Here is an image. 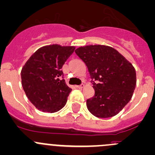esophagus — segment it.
Segmentation results:
<instances>
[{
  "mask_svg": "<svg viewBox=\"0 0 155 155\" xmlns=\"http://www.w3.org/2000/svg\"><path fill=\"white\" fill-rule=\"evenodd\" d=\"M84 87V84H81V85H77V86H76V87L77 89H82L83 87Z\"/></svg>",
  "mask_w": 155,
  "mask_h": 155,
  "instance_id": "obj_1",
  "label": "esophagus"
}]
</instances>
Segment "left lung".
Returning <instances> with one entry per match:
<instances>
[{"label": "left lung", "mask_w": 155, "mask_h": 155, "mask_svg": "<svg viewBox=\"0 0 155 155\" xmlns=\"http://www.w3.org/2000/svg\"><path fill=\"white\" fill-rule=\"evenodd\" d=\"M85 63L95 94L87 100L94 116L108 118L117 115L131 100L136 87V71L117 50L106 45H86L76 50Z\"/></svg>", "instance_id": "1"}]
</instances>
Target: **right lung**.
Segmentation results:
<instances>
[{"label":"right lung","mask_w":155,"mask_h":155,"mask_svg":"<svg viewBox=\"0 0 155 155\" xmlns=\"http://www.w3.org/2000/svg\"><path fill=\"white\" fill-rule=\"evenodd\" d=\"M74 46L46 45L37 50L21 70V84L27 98L41 111L55 113L66 105L72 89L61 71Z\"/></svg>","instance_id":"obj_1"}]
</instances>
